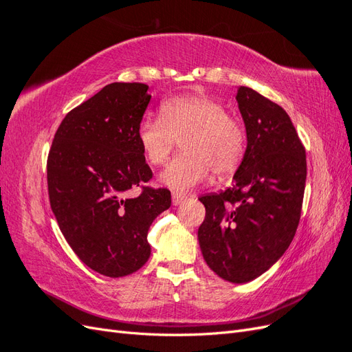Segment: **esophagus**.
Wrapping results in <instances>:
<instances>
[{"mask_svg":"<svg viewBox=\"0 0 352 352\" xmlns=\"http://www.w3.org/2000/svg\"><path fill=\"white\" fill-rule=\"evenodd\" d=\"M186 198H188V195H186V194H184V192H177V190H173V192H172L173 206H179V204H182V202H184Z\"/></svg>","mask_w":352,"mask_h":352,"instance_id":"34e87169","label":"esophagus"}]
</instances>
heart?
Masks as SVG:
<instances>
[{"mask_svg": "<svg viewBox=\"0 0 352 352\" xmlns=\"http://www.w3.org/2000/svg\"><path fill=\"white\" fill-rule=\"evenodd\" d=\"M138 141L153 166H163L182 142L184 151L160 177L166 186L179 190L204 182L211 170L217 176L233 173L247 150L242 122L207 95L166 100L160 105V117H145L138 126Z\"/></svg>", "mask_w": 352, "mask_h": 352, "instance_id": "b5f03b06", "label": "heart"}]
</instances>
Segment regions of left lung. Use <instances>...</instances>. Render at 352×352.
<instances>
[{
  "label": "left lung",
  "instance_id": "8db88e82",
  "mask_svg": "<svg viewBox=\"0 0 352 352\" xmlns=\"http://www.w3.org/2000/svg\"><path fill=\"white\" fill-rule=\"evenodd\" d=\"M238 107L247 150L232 185L199 201L202 257L221 279L247 283L267 272L289 247L301 217L307 179L305 148L287 113L241 87Z\"/></svg>",
  "mask_w": 352,
  "mask_h": 352
}]
</instances>
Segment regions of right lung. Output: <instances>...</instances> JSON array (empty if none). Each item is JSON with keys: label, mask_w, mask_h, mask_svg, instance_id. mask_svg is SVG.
I'll return each mask as SVG.
<instances>
[{"label": "right lung", "mask_w": 352, "mask_h": 352, "mask_svg": "<svg viewBox=\"0 0 352 352\" xmlns=\"http://www.w3.org/2000/svg\"><path fill=\"white\" fill-rule=\"evenodd\" d=\"M145 83L116 82L73 109L56 132L47 162L48 195L58 228L89 269L109 278L140 270L150 258L146 235L172 204L153 177L138 141L150 104Z\"/></svg>", "instance_id": "add662e5"}]
</instances>
